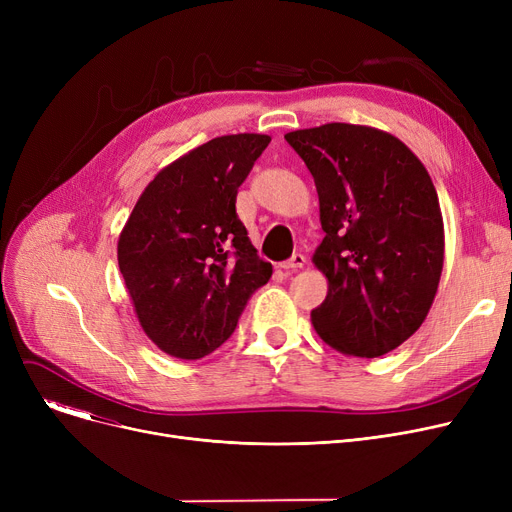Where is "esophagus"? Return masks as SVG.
Wrapping results in <instances>:
<instances>
[{"label":"esophagus","instance_id":"esophagus-1","mask_svg":"<svg viewBox=\"0 0 512 512\" xmlns=\"http://www.w3.org/2000/svg\"><path fill=\"white\" fill-rule=\"evenodd\" d=\"M307 263V259H305V255H301V253H294L288 261H284L280 267L282 270H286V272H294V270H299V267H303Z\"/></svg>","mask_w":512,"mask_h":512}]
</instances>
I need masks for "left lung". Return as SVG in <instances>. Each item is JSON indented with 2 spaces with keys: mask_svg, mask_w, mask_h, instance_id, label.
Here are the masks:
<instances>
[{
  "mask_svg": "<svg viewBox=\"0 0 512 512\" xmlns=\"http://www.w3.org/2000/svg\"><path fill=\"white\" fill-rule=\"evenodd\" d=\"M284 139L315 180L326 232L313 263L328 297L313 328L344 355L382 357L419 330L436 297L444 224L434 182L378 128L332 122Z\"/></svg>",
  "mask_w": 512,
  "mask_h": 512,
  "instance_id": "8db88e82",
  "label": "left lung"
}]
</instances>
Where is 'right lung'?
<instances>
[{"label":"right lung","instance_id":"right-lung-1","mask_svg":"<svg viewBox=\"0 0 512 512\" xmlns=\"http://www.w3.org/2000/svg\"><path fill=\"white\" fill-rule=\"evenodd\" d=\"M270 141L228 134L188 151L147 184L120 234L118 265L134 311L176 359L222 346L272 278L236 215L238 186Z\"/></svg>","mask_w":512,"mask_h":512}]
</instances>
